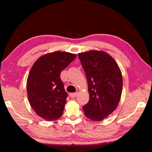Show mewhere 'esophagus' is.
Returning a JSON list of instances; mask_svg holds the SVG:
<instances>
[{
	"label": "esophagus",
	"mask_w": 152,
	"mask_h": 152,
	"mask_svg": "<svg viewBox=\"0 0 152 152\" xmlns=\"http://www.w3.org/2000/svg\"><path fill=\"white\" fill-rule=\"evenodd\" d=\"M77 94H78V93H70L69 96H70V97H71V98H74V97H76V96H77Z\"/></svg>",
	"instance_id": "1"
}]
</instances>
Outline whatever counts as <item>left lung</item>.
Here are the masks:
<instances>
[{
    "instance_id": "obj_1",
    "label": "left lung",
    "mask_w": 152,
    "mask_h": 152,
    "mask_svg": "<svg viewBox=\"0 0 152 152\" xmlns=\"http://www.w3.org/2000/svg\"><path fill=\"white\" fill-rule=\"evenodd\" d=\"M88 83L89 100L83 106L84 114L93 121L103 120L118 107L123 79L121 70L111 56L103 51L78 53Z\"/></svg>"
}]
</instances>
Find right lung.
<instances>
[{
    "instance_id": "1",
    "label": "right lung",
    "mask_w": 152,
    "mask_h": 152,
    "mask_svg": "<svg viewBox=\"0 0 152 152\" xmlns=\"http://www.w3.org/2000/svg\"><path fill=\"white\" fill-rule=\"evenodd\" d=\"M76 57L66 51H54L38 58L31 68L27 81L28 102L45 120H56L63 114L67 93L60 74Z\"/></svg>"
}]
</instances>
